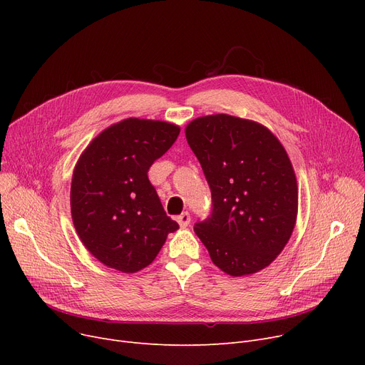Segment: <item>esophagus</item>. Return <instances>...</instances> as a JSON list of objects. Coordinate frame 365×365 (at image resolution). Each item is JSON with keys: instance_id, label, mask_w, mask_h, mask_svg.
Wrapping results in <instances>:
<instances>
[{"instance_id": "esophagus-1", "label": "esophagus", "mask_w": 365, "mask_h": 365, "mask_svg": "<svg viewBox=\"0 0 365 365\" xmlns=\"http://www.w3.org/2000/svg\"><path fill=\"white\" fill-rule=\"evenodd\" d=\"M178 223L180 225V227H186L190 223V216L189 213H182L180 216H178Z\"/></svg>"}]
</instances>
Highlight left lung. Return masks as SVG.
I'll use <instances>...</instances> for the list:
<instances>
[{"label":"left lung","instance_id":"8db88e82","mask_svg":"<svg viewBox=\"0 0 365 365\" xmlns=\"http://www.w3.org/2000/svg\"><path fill=\"white\" fill-rule=\"evenodd\" d=\"M185 134L213 200L212 216L195 225V234L225 274L264 269L297 219L299 187L284 146L263 124L227 113L195 118Z\"/></svg>","mask_w":365,"mask_h":365}]
</instances>
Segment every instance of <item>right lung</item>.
<instances>
[{
  "mask_svg": "<svg viewBox=\"0 0 365 365\" xmlns=\"http://www.w3.org/2000/svg\"><path fill=\"white\" fill-rule=\"evenodd\" d=\"M180 127L125 118L106 127L83 150L71 183V216L87 250L124 274L150 264L179 229L148 179L153 161L176 142Z\"/></svg>",
  "mask_w": 365,
  "mask_h": 365,
  "instance_id": "right-lung-1",
  "label": "right lung"
}]
</instances>
